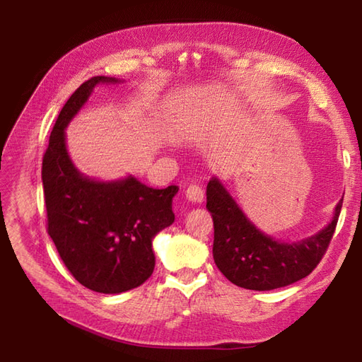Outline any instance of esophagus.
Listing matches in <instances>:
<instances>
[{
	"mask_svg": "<svg viewBox=\"0 0 362 362\" xmlns=\"http://www.w3.org/2000/svg\"><path fill=\"white\" fill-rule=\"evenodd\" d=\"M185 196L192 202H202L204 201V189L199 184H190L187 190H185Z\"/></svg>",
	"mask_w": 362,
	"mask_h": 362,
	"instance_id": "34e87169",
	"label": "esophagus"
}]
</instances>
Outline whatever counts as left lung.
Segmentation results:
<instances>
[{"label":"left lung","instance_id":"obj_1","mask_svg":"<svg viewBox=\"0 0 362 362\" xmlns=\"http://www.w3.org/2000/svg\"><path fill=\"white\" fill-rule=\"evenodd\" d=\"M343 199L332 222L298 243H281L252 225L217 178L206 185V208L214 222L216 266L235 286L269 291L308 276L326 254L335 233Z\"/></svg>","mask_w":362,"mask_h":362}]
</instances>
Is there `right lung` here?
<instances>
[{
	"instance_id": "obj_1",
	"label": "right lung",
	"mask_w": 362,
	"mask_h": 362,
	"mask_svg": "<svg viewBox=\"0 0 362 362\" xmlns=\"http://www.w3.org/2000/svg\"><path fill=\"white\" fill-rule=\"evenodd\" d=\"M98 83L92 76L76 89L54 124L42 161L47 229L63 264L81 286L116 294L141 286L154 272L152 238L172 225V198L178 185L151 189L133 177L98 182L74 168L64 145V128Z\"/></svg>"
}]
</instances>
